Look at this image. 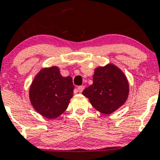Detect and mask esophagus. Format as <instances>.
I'll return each instance as SVG.
<instances>
[{
    "instance_id": "obj_1",
    "label": "esophagus",
    "mask_w": 160,
    "mask_h": 160,
    "mask_svg": "<svg viewBox=\"0 0 160 160\" xmlns=\"http://www.w3.org/2000/svg\"><path fill=\"white\" fill-rule=\"evenodd\" d=\"M84 89V86H79L78 88H77V91L79 92H83V90Z\"/></svg>"
}]
</instances>
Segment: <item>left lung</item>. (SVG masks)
Returning <instances> with one entry per match:
<instances>
[{
	"instance_id": "1",
	"label": "left lung",
	"mask_w": 160,
	"mask_h": 160,
	"mask_svg": "<svg viewBox=\"0 0 160 160\" xmlns=\"http://www.w3.org/2000/svg\"><path fill=\"white\" fill-rule=\"evenodd\" d=\"M92 79V84L82 94L88 97L97 110L110 114L126 102L129 95V83L118 67L109 63L97 68Z\"/></svg>"
}]
</instances>
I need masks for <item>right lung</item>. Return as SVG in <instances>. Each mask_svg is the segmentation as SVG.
Masks as SVG:
<instances>
[{"instance_id":"1","label":"right lung","mask_w":160,"mask_h":160,"mask_svg":"<svg viewBox=\"0 0 160 160\" xmlns=\"http://www.w3.org/2000/svg\"><path fill=\"white\" fill-rule=\"evenodd\" d=\"M73 89L72 77L62 76L59 68L54 66L42 68L36 75L29 95L31 105L38 113L54 119L67 109Z\"/></svg>"}]
</instances>
